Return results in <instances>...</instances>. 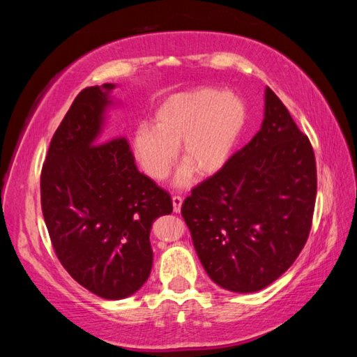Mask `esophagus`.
I'll return each instance as SVG.
<instances>
[{
    "mask_svg": "<svg viewBox=\"0 0 357 357\" xmlns=\"http://www.w3.org/2000/svg\"><path fill=\"white\" fill-rule=\"evenodd\" d=\"M172 202H173V211H174V213H179L181 206H183V198L178 197V195H174L172 198Z\"/></svg>",
    "mask_w": 357,
    "mask_h": 357,
    "instance_id": "obj_1",
    "label": "esophagus"
}]
</instances>
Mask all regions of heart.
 <instances>
[{
  "label": "heart",
  "instance_id": "heart-1",
  "mask_svg": "<svg viewBox=\"0 0 357 357\" xmlns=\"http://www.w3.org/2000/svg\"><path fill=\"white\" fill-rule=\"evenodd\" d=\"M247 121V107L239 96L214 88H198L170 96L162 102L153 126L143 124L132 137V151L149 178L168 176L181 146V160L200 176L225 167ZM192 172L178 173V187L190 183Z\"/></svg>",
  "mask_w": 357,
  "mask_h": 357
}]
</instances>
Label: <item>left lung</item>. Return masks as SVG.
Returning <instances> with one entry per match:
<instances>
[{
    "mask_svg": "<svg viewBox=\"0 0 357 357\" xmlns=\"http://www.w3.org/2000/svg\"><path fill=\"white\" fill-rule=\"evenodd\" d=\"M315 197L309 138L266 88L261 129L192 190L181 213L211 280L228 291L255 293L298 258L310 233Z\"/></svg>",
    "mask_w": 357,
    "mask_h": 357,
    "instance_id": "obj_1",
    "label": "left lung"
}]
</instances>
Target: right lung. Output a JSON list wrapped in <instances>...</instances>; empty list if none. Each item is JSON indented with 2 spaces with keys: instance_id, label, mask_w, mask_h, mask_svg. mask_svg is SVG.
Segmentation results:
<instances>
[{
  "instance_id": "1",
  "label": "right lung",
  "mask_w": 357,
  "mask_h": 357,
  "mask_svg": "<svg viewBox=\"0 0 357 357\" xmlns=\"http://www.w3.org/2000/svg\"><path fill=\"white\" fill-rule=\"evenodd\" d=\"M114 88L104 83L77 96L40 174L42 213L58 259L72 279L110 301L148 280L151 227L173 211L170 195L138 172L128 140L104 135Z\"/></svg>"
}]
</instances>
